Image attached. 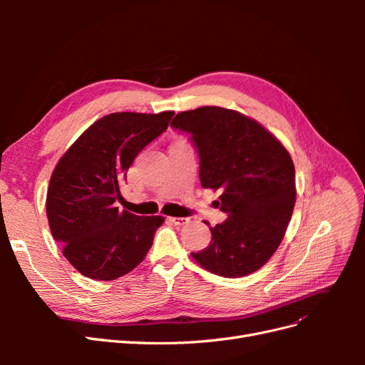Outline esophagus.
Listing matches in <instances>:
<instances>
[{"label": "esophagus", "mask_w": 365, "mask_h": 365, "mask_svg": "<svg viewBox=\"0 0 365 365\" xmlns=\"http://www.w3.org/2000/svg\"><path fill=\"white\" fill-rule=\"evenodd\" d=\"M168 220L173 225H184L187 222V217H168Z\"/></svg>", "instance_id": "obj_1"}]
</instances>
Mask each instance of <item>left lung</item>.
Wrapping results in <instances>:
<instances>
[{"label":"left lung","instance_id":"1","mask_svg":"<svg viewBox=\"0 0 365 365\" xmlns=\"http://www.w3.org/2000/svg\"><path fill=\"white\" fill-rule=\"evenodd\" d=\"M170 126L190 135L204 189L220 190L228 216L210 227L212 242L192 257L222 277L262 268L282 244L295 204L289 152L259 121L233 109L201 106L176 114Z\"/></svg>","mask_w":365,"mask_h":365}]
</instances>
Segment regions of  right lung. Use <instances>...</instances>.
I'll use <instances>...</instances> for the list:
<instances>
[{
	"instance_id": "obj_1",
	"label": "right lung",
	"mask_w": 365,
	"mask_h": 365,
	"mask_svg": "<svg viewBox=\"0 0 365 365\" xmlns=\"http://www.w3.org/2000/svg\"><path fill=\"white\" fill-rule=\"evenodd\" d=\"M173 111L102 117L63 153L50 178L47 217L65 259L88 279L114 280L146 257L163 216L118 210L132 161L168 129Z\"/></svg>"
}]
</instances>
